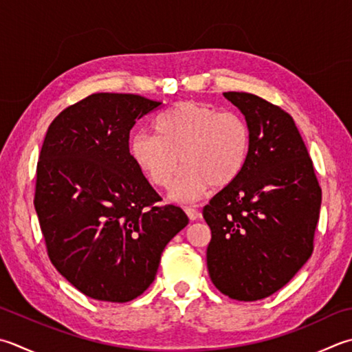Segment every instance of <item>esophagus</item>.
Masks as SVG:
<instances>
[{
    "mask_svg": "<svg viewBox=\"0 0 352 352\" xmlns=\"http://www.w3.org/2000/svg\"><path fill=\"white\" fill-rule=\"evenodd\" d=\"M184 212H186V215L189 217L190 221H195V219H198V218H199V212H198V209L192 208V206H186V208H184Z\"/></svg>",
    "mask_w": 352,
    "mask_h": 352,
    "instance_id": "1",
    "label": "esophagus"
}]
</instances>
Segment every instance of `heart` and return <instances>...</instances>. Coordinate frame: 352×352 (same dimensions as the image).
I'll use <instances>...</instances> for the list:
<instances>
[{
	"mask_svg": "<svg viewBox=\"0 0 352 352\" xmlns=\"http://www.w3.org/2000/svg\"><path fill=\"white\" fill-rule=\"evenodd\" d=\"M155 131L131 135L129 154L157 188H168L178 163L184 164L169 192L174 201H195L212 186L233 183L250 154L252 134L243 117L203 102L170 107L155 119Z\"/></svg>",
	"mask_w": 352,
	"mask_h": 352,
	"instance_id": "heart-1",
	"label": "heart"
}]
</instances>
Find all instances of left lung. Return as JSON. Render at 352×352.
Wrapping results in <instances>:
<instances>
[{
  "mask_svg": "<svg viewBox=\"0 0 352 352\" xmlns=\"http://www.w3.org/2000/svg\"><path fill=\"white\" fill-rule=\"evenodd\" d=\"M250 128L235 182L204 206L208 270L219 292L252 302L280 290L314 249L322 189L293 117L250 93H224Z\"/></svg>",
  "mask_w": 352,
  "mask_h": 352,
  "instance_id": "8db88e82",
  "label": "left lung"
}]
</instances>
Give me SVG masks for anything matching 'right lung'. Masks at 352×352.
I'll return each instance as SVG.
<instances>
[{
	"instance_id": "obj_1",
	"label": "right lung",
	"mask_w": 352,
	"mask_h": 352,
	"mask_svg": "<svg viewBox=\"0 0 352 352\" xmlns=\"http://www.w3.org/2000/svg\"><path fill=\"white\" fill-rule=\"evenodd\" d=\"M162 105L96 93L52 122L36 166L34 209L48 258L80 293L129 302L153 284L162 252L189 218L158 206L129 154L135 122Z\"/></svg>"
}]
</instances>
